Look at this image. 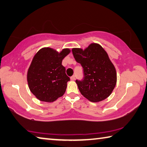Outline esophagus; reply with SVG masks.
I'll return each mask as SVG.
<instances>
[{"mask_svg": "<svg viewBox=\"0 0 147 147\" xmlns=\"http://www.w3.org/2000/svg\"><path fill=\"white\" fill-rule=\"evenodd\" d=\"M70 79H71V81H74V80H75V79H76V76H72L70 78Z\"/></svg>", "mask_w": 147, "mask_h": 147, "instance_id": "esophagus-1", "label": "esophagus"}]
</instances>
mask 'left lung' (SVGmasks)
<instances>
[{"mask_svg": "<svg viewBox=\"0 0 147 147\" xmlns=\"http://www.w3.org/2000/svg\"><path fill=\"white\" fill-rule=\"evenodd\" d=\"M71 51L75 60L83 68V79L76 81L81 94L92 102L107 98L115 88L117 75L106 51L96 43L84 50L73 48Z\"/></svg>", "mask_w": 147, "mask_h": 147, "instance_id": "left-lung-1", "label": "left lung"}]
</instances>
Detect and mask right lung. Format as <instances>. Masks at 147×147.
Returning a JSON list of instances; mask_svg holds the SVG:
<instances>
[{
	"instance_id": "add662e5",
	"label": "right lung",
	"mask_w": 147,
	"mask_h": 147,
	"mask_svg": "<svg viewBox=\"0 0 147 147\" xmlns=\"http://www.w3.org/2000/svg\"><path fill=\"white\" fill-rule=\"evenodd\" d=\"M69 52L68 48L58 53L45 48L35 54L28 69L27 80L30 91L38 100L51 102L63 96L70 79L62 61Z\"/></svg>"
}]
</instances>
